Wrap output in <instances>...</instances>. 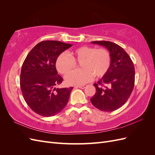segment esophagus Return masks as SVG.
I'll return each instance as SVG.
<instances>
[{
	"label": "esophagus",
	"instance_id": "34e87169",
	"mask_svg": "<svg viewBox=\"0 0 155 155\" xmlns=\"http://www.w3.org/2000/svg\"><path fill=\"white\" fill-rule=\"evenodd\" d=\"M82 88V89H84L85 88L87 87V85H79V86H77L76 87V88Z\"/></svg>",
	"mask_w": 155,
	"mask_h": 155
}]
</instances>
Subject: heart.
<instances>
[{"mask_svg": "<svg viewBox=\"0 0 155 155\" xmlns=\"http://www.w3.org/2000/svg\"><path fill=\"white\" fill-rule=\"evenodd\" d=\"M76 62H81L82 69L71 73L75 68ZM110 64L111 55L107 49L83 46L71 51L68 55L61 54L56 60L55 67L61 74L71 73L65 77L68 85H78L91 81L94 76L97 78L104 77Z\"/></svg>", "mask_w": 155, "mask_h": 155, "instance_id": "1", "label": "heart"}]
</instances>
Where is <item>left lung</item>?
I'll return each instance as SVG.
<instances>
[{
	"mask_svg": "<svg viewBox=\"0 0 155 155\" xmlns=\"http://www.w3.org/2000/svg\"><path fill=\"white\" fill-rule=\"evenodd\" d=\"M92 43L105 46L111 55V64L105 76L94 84L96 91L91 101L100 110L114 111L125 104L133 92L134 64L127 53L117 44L105 41Z\"/></svg>",
	"mask_w": 155,
	"mask_h": 155,
	"instance_id": "left-lung-1",
	"label": "left lung"
}]
</instances>
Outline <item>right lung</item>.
<instances>
[{"mask_svg": "<svg viewBox=\"0 0 155 155\" xmlns=\"http://www.w3.org/2000/svg\"><path fill=\"white\" fill-rule=\"evenodd\" d=\"M72 45L58 41H43L31 49L22 64L20 86L30 109L45 117L55 116L67 105L73 87L55 88L63 81L55 62Z\"/></svg>", "mask_w": 155, "mask_h": 155, "instance_id": "obj_1", "label": "right lung"}]
</instances>
